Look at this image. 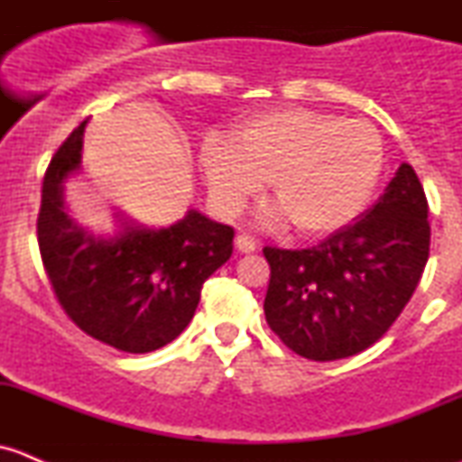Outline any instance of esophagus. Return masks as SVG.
Segmentation results:
<instances>
[{"instance_id": "esophagus-1", "label": "esophagus", "mask_w": 462, "mask_h": 462, "mask_svg": "<svg viewBox=\"0 0 462 462\" xmlns=\"http://www.w3.org/2000/svg\"><path fill=\"white\" fill-rule=\"evenodd\" d=\"M236 248H239L241 253H254V250H257V241L250 235H245V232H241V235H236Z\"/></svg>"}]
</instances>
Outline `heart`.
Segmentation results:
<instances>
[{"label": "heart", "instance_id": "b5f03b06", "mask_svg": "<svg viewBox=\"0 0 462 462\" xmlns=\"http://www.w3.org/2000/svg\"><path fill=\"white\" fill-rule=\"evenodd\" d=\"M235 143L209 134L201 165L214 201L239 212L270 179L277 218L318 236L351 221L380 183L384 141L366 120L286 106L241 120Z\"/></svg>", "mask_w": 462, "mask_h": 462}]
</instances>
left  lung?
<instances>
[{
  "label": "left lung",
  "mask_w": 462,
  "mask_h": 462,
  "mask_svg": "<svg viewBox=\"0 0 462 462\" xmlns=\"http://www.w3.org/2000/svg\"><path fill=\"white\" fill-rule=\"evenodd\" d=\"M425 189L402 162L360 218L306 250L265 245L263 313L273 333L306 360L351 357L375 344L411 300L430 259Z\"/></svg>",
  "instance_id": "obj_1"
}]
</instances>
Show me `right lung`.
<instances>
[{"label": "right lung", "instance_id": "add662e5", "mask_svg": "<svg viewBox=\"0 0 462 462\" xmlns=\"http://www.w3.org/2000/svg\"><path fill=\"white\" fill-rule=\"evenodd\" d=\"M85 125L60 144L42 180V265L78 328L118 351H156L194 318L205 279L230 259L235 230L189 209L162 230L125 226L114 239L88 235L62 208L64 179L80 167Z\"/></svg>", "mask_w": 462, "mask_h": 462}]
</instances>
